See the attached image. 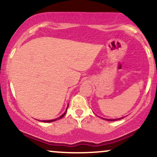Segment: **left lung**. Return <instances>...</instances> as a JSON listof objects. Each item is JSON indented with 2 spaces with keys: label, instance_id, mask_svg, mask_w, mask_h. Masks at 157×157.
<instances>
[{
  "label": "left lung",
  "instance_id": "1",
  "mask_svg": "<svg viewBox=\"0 0 157 157\" xmlns=\"http://www.w3.org/2000/svg\"><path fill=\"white\" fill-rule=\"evenodd\" d=\"M120 120V119H116V120H115V119H113V120H109V121H115V120Z\"/></svg>",
  "mask_w": 157,
  "mask_h": 157
}]
</instances>
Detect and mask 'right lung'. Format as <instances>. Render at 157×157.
<instances>
[{
    "instance_id": "right-lung-1",
    "label": "right lung",
    "mask_w": 157,
    "mask_h": 157,
    "mask_svg": "<svg viewBox=\"0 0 157 157\" xmlns=\"http://www.w3.org/2000/svg\"><path fill=\"white\" fill-rule=\"evenodd\" d=\"M68 109V108H67ZM66 111H67V109H66V112H65L63 114H62L61 115V116L60 117H58V118H57V119H55V120H43V122H54V121H56V120H60L61 118H63L64 117V115L66 114Z\"/></svg>"
}]
</instances>
